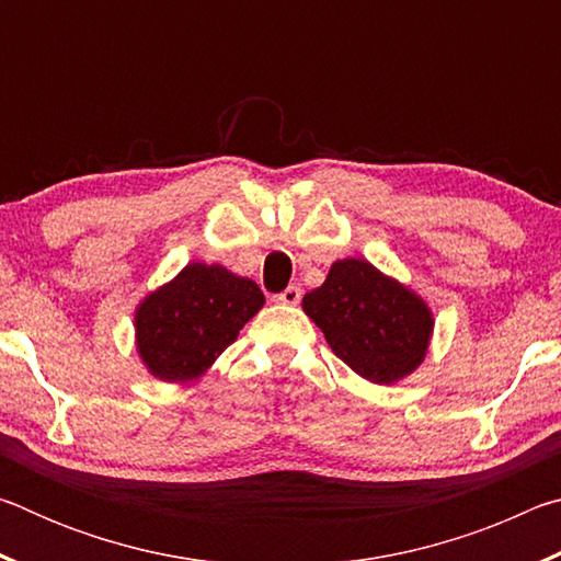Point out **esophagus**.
<instances>
[{"label":"esophagus","mask_w":561,"mask_h":561,"mask_svg":"<svg viewBox=\"0 0 561 561\" xmlns=\"http://www.w3.org/2000/svg\"><path fill=\"white\" fill-rule=\"evenodd\" d=\"M274 301H277V304H289V307H297V304L301 301V287H297V284H291V287H287L282 294H274Z\"/></svg>","instance_id":"obj_1"}]
</instances>
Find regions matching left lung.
Instances as JSON below:
<instances>
[{"label":"left lung","mask_w":561,"mask_h":561,"mask_svg":"<svg viewBox=\"0 0 561 561\" xmlns=\"http://www.w3.org/2000/svg\"><path fill=\"white\" fill-rule=\"evenodd\" d=\"M301 309L351 371L376 386L411 376L428 356L433 309L421 294L368 260H336Z\"/></svg>","instance_id":"left-lung-1"}]
</instances>
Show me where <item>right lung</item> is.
<instances>
[{
	"mask_svg": "<svg viewBox=\"0 0 561 561\" xmlns=\"http://www.w3.org/2000/svg\"><path fill=\"white\" fill-rule=\"evenodd\" d=\"M262 307L257 282L222 264L190 262L133 311L140 364L158 381H195Z\"/></svg>",
	"mask_w": 561,
	"mask_h": 561,
	"instance_id": "1",
	"label": "right lung"
}]
</instances>
